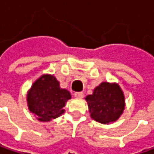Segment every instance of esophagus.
<instances>
[{
    "label": "esophagus",
    "mask_w": 154,
    "mask_h": 154,
    "mask_svg": "<svg viewBox=\"0 0 154 154\" xmlns=\"http://www.w3.org/2000/svg\"><path fill=\"white\" fill-rule=\"evenodd\" d=\"M74 96L77 98H83L84 97V93L83 92H75Z\"/></svg>",
    "instance_id": "1"
}]
</instances>
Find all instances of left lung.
<instances>
[{
	"mask_svg": "<svg viewBox=\"0 0 154 154\" xmlns=\"http://www.w3.org/2000/svg\"><path fill=\"white\" fill-rule=\"evenodd\" d=\"M85 100L91 118L103 124L117 121L125 109L124 94L117 84L102 83Z\"/></svg>",
	"mask_w": 154,
	"mask_h": 154,
	"instance_id": "8db88e82",
	"label": "left lung"
}]
</instances>
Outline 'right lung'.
Here are the masks:
<instances>
[{"mask_svg": "<svg viewBox=\"0 0 154 154\" xmlns=\"http://www.w3.org/2000/svg\"><path fill=\"white\" fill-rule=\"evenodd\" d=\"M70 98V92L60 88L56 77L45 74L32 84L26 101L29 110L38 121L50 122L64 114L63 108Z\"/></svg>", "mask_w": 154, "mask_h": 154, "instance_id": "obj_1", "label": "right lung"}]
</instances>
